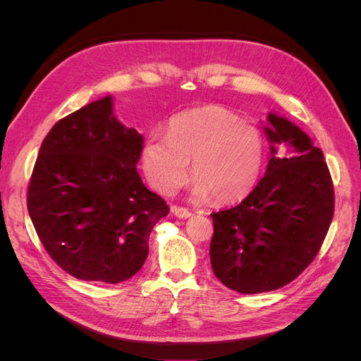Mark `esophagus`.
<instances>
[{
    "mask_svg": "<svg viewBox=\"0 0 361 361\" xmlns=\"http://www.w3.org/2000/svg\"><path fill=\"white\" fill-rule=\"evenodd\" d=\"M173 214L178 218H182V220H187V218L192 216V214L188 209H185V207H173Z\"/></svg>",
    "mask_w": 361,
    "mask_h": 361,
    "instance_id": "obj_1",
    "label": "esophagus"
}]
</instances>
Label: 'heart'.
Listing matches in <instances>:
<instances>
[{
  "label": "heart",
  "instance_id": "1",
  "mask_svg": "<svg viewBox=\"0 0 361 361\" xmlns=\"http://www.w3.org/2000/svg\"><path fill=\"white\" fill-rule=\"evenodd\" d=\"M264 158L260 129L220 105L173 116L167 134H150L141 149L146 178L164 195L187 182L190 161L195 200L211 194L220 202L244 197L257 182Z\"/></svg>",
  "mask_w": 361,
  "mask_h": 361
}]
</instances>
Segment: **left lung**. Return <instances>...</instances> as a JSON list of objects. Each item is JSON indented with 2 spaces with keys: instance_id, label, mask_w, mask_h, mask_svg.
<instances>
[{
  "instance_id": "8db88e82",
  "label": "left lung",
  "mask_w": 361,
  "mask_h": 361,
  "mask_svg": "<svg viewBox=\"0 0 361 361\" xmlns=\"http://www.w3.org/2000/svg\"><path fill=\"white\" fill-rule=\"evenodd\" d=\"M267 173L235 207L211 214L215 277L239 293L276 290L307 268L334 212V190L324 154L288 118L269 113ZM288 152L279 154L276 146Z\"/></svg>"
}]
</instances>
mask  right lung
<instances>
[{
    "instance_id": "add662e5",
    "label": "right lung",
    "mask_w": 361,
    "mask_h": 361,
    "mask_svg": "<svg viewBox=\"0 0 361 361\" xmlns=\"http://www.w3.org/2000/svg\"><path fill=\"white\" fill-rule=\"evenodd\" d=\"M143 135L113 113V97L80 108L42 141L28 185L40 243L68 274L114 285L135 276L169 206L137 171Z\"/></svg>"
}]
</instances>
